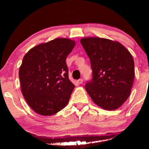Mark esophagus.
<instances>
[{
  "instance_id": "esophagus-1",
  "label": "esophagus",
  "mask_w": 149,
  "mask_h": 149,
  "mask_svg": "<svg viewBox=\"0 0 149 149\" xmlns=\"http://www.w3.org/2000/svg\"><path fill=\"white\" fill-rule=\"evenodd\" d=\"M83 80L82 79V78L81 79H79L78 80V83H79V84H82V83H83Z\"/></svg>"
}]
</instances>
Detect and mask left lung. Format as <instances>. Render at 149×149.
Wrapping results in <instances>:
<instances>
[{
  "label": "left lung",
  "mask_w": 149,
  "mask_h": 149,
  "mask_svg": "<svg viewBox=\"0 0 149 149\" xmlns=\"http://www.w3.org/2000/svg\"><path fill=\"white\" fill-rule=\"evenodd\" d=\"M90 58L92 79L85 90L97 106L115 110L127 100L134 78V63L122 44L107 38L88 37L80 40Z\"/></svg>",
  "instance_id": "8db88e82"
}]
</instances>
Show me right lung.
Wrapping results in <instances>:
<instances>
[{"instance_id":"obj_1","label":"right lung","mask_w":149,"mask_h":149,"mask_svg":"<svg viewBox=\"0 0 149 149\" xmlns=\"http://www.w3.org/2000/svg\"><path fill=\"white\" fill-rule=\"evenodd\" d=\"M76 42L55 38L31 48L19 71L22 95L29 106L41 116H52L68 104L75 85L69 79L66 57Z\"/></svg>"}]
</instances>
